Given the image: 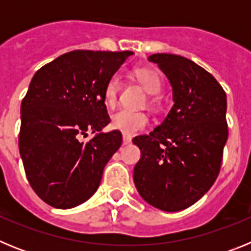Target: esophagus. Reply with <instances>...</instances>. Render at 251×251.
<instances>
[{
	"label": "esophagus",
	"mask_w": 251,
	"mask_h": 251,
	"mask_svg": "<svg viewBox=\"0 0 251 251\" xmlns=\"http://www.w3.org/2000/svg\"><path fill=\"white\" fill-rule=\"evenodd\" d=\"M132 143V137L123 134V145H130Z\"/></svg>",
	"instance_id": "1"
}]
</instances>
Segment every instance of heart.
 Here are the masks:
<instances>
[{"label": "heart", "mask_w": 251, "mask_h": 251, "mask_svg": "<svg viewBox=\"0 0 251 251\" xmlns=\"http://www.w3.org/2000/svg\"><path fill=\"white\" fill-rule=\"evenodd\" d=\"M133 74L137 80L143 85L150 94L157 95L163 90V77L157 70L151 68H137L133 70ZM122 85V76L119 73H114L106 80L104 86V101L106 105L114 106L118 100V94ZM151 103L157 104V99L152 98ZM150 123V118L145 112L130 109H119L112 115V126L114 129L124 133V134H134L139 130L145 129Z\"/></svg>", "instance_id": "obj_1"}]
</instances>
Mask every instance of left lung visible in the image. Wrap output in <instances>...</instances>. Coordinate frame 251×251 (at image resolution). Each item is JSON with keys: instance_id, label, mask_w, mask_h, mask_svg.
Masks as SVG:
<instances>
[{"instance_id": "obj_1", "label": "left lung", "mask_w": 251, "mask_h": 251, "mask_svg": "<svg viewBox=\"0 0 251 251\" xmlns=\"http://www.w3.org/2000/svg\"><path fill=\"white\" fill-rule=\"evenodd\" d=\"M148 60L168 77L175 104L156 129L133 139L141 150L133 179L150 205L175 212L200 200L220 174L229 136L226 93L186 57L153 54Z\"/></svg>"}]
</instances>
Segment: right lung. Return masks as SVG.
<instances>
[{
    "label": "right lung",
    "mask_w": 251,
    "mask_h": 251,
    "mask_svg": "<svg viewBox=\"0 0 251 251\" xmlns=\"http://www.w3.org/2000/svg\"><path fill=\"white\" fill-rule=\"evenodd\" d=\"M132 51L74 50L39 69L21 103L19 147L28 183L56 208L85 202L100 185L122 133L110 122L104 86ZM88 131L97 132L81 141Z\"/></svg>",
    "instance_id": "1"
}]
</instances>
